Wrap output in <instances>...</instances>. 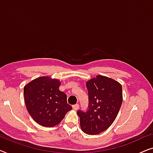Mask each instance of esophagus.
I'll return each instance as SVG.
<instances>
[{
  "label": "esophagus",
  "instance_id": "esophagus-1",
  "mask_svg": "<svg viewBox=\"0 0 153 153\" xmlns=\"http://www.w3.org/2000/svg\"><path fill=\"white\" fill-rule=\"evenodd\" d=\"M72 107H73V109L75 110V111H76L79 108V106L78 104H74V105H73Z\"/></svg>",
  "mask_w": 153,
  "mask_h": 153
}]
</instances>
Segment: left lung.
<instances>
[{
  "mask_svg": "<svg viewBox=\"0 0 153 153\" xmlns=\"http://www.w3.org/2000/svg\"><path fill=\"white\" fill-rule=\"evenodd\" d=\"M88 110L77 111L83 132L95 135L107 129L117 117L123 102L122 85L114 79L97 75L86 82Z\"/></svg>",
  "mask_w": 153,
  "mask_h": 153,
  "instance_id": "left-lung-1",
  "label": "left lung"
}]
</instances>
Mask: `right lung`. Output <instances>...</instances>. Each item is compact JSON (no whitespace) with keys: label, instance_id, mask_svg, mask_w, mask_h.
Listing matches in <instances>:
<instances>
[{"label":"right lung","instance_id":"right-lung-1","mask_svg":"<svg viewBox=\"0 0 153 153\" xmlns=\"http://www.w3.org/2000/svg\"><path fill=\"white\" fill-rule=\"evenodd\" d=\"M60 85L58 79L46 76L38 77L24 86L27 110L33 120L42 126H56L72 109L67 102L65 93L59 90Z\"/></svg>","mask_w":153,"mask_h":153}]
</instances>
